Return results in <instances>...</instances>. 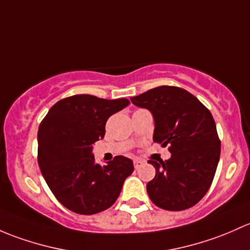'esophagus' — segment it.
I'll list each match as a JSON object with an SVG mask.
<instances>
[{"label": "esophagus", "instance_id": "esophagus-1", "mask_svg": "<svg viewBox=\"0 0 250 250\" xmlns=\"http://www.w3.org/2000/svg\"><path fill=\"white\" fill-rule=\"evenodd\" d=\"M142 164H143V161L140 160V159H135V160H133V166H135L136 169L140 168L141 165H142Z\"/></svg>", "mask_w": 250, "mask_h": 250}]
</instances>
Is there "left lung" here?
Segmentation results:
<instances>
[{"label": "left lung", "mask_w": 250, "mask_h": 250, "mask_svg": "<svg viewBox=\"0 0 250 250\" xmlns=\"http://www.w3.org/2000/svg\"><path fill=\"white\" fill-rule=\"evenodd\" d=\"M153 114L154 142L168 146L171 158L149 160L156 174L146 184L149 197L166 210L196 205L209 189L220 158V140L209 110L178 86H158L131 97Z\"/></svg>", "instance_id": "1"}]
</instances>
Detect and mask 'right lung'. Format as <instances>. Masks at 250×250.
Segmentation results:
<instances>
[{
    "label": "right lung",
    "instance_id": "add662e5",
    "mask_svg": "<svg viewBox=\"0 0 250 250\" xmlns=\"http://www.w3.org/2000/svg\"><path fill=\"white\" fill-rule=\"evenodd\" d=\"M128 104L126 99L74 95L56 102L41 123V172L54 196L72 212L91 215L109 208L132 173V161L125 156L101 166L92 154V144L104 137L108 118Z\"/></svg>",
    "mask_w": 250,
    "mask_h": 250
}]
</instances>
